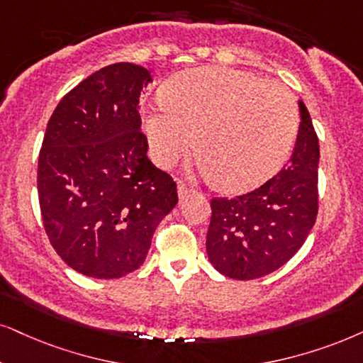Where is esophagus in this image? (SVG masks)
Returning a JSON list of instances; mask_svg holds the SVG:
<instances>
[{
  "label": "esophagus",
  "instance_id": "34e87169",
  "mask_svg": "<svg viewBox=\"0 0 363 363\" xmlns=\"http://www.w3.org/2000/svg\"><path fill=\"white\" fill-rule=\"evenodd\" d=\"M191 192H192L191 187L186 186V184H182V182L177 186V196H179V199H184V197L189 196Z\"/></svg>",
  "mask_w": 363,
  "mask_h": 363
}]
</instances>
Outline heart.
Here are the masks:
<instances>
[{
  "label": "heart",
  "instance_id": "b5f03b06",
  "mask_svg": "<svg viewBox=\"0 0 363 363\" xmlns=\"http://www.w3.org/2000/svg\"><path fill=\"white\" fill-rule=\"evenodd\" d=\"M164 105L144 117L149 152L174 166L196 139L197 159L224 191H247L274 176L290 155L300 116L284 86L228 67L177 73L164 85Z\"/></svg>",
  "mask_w": 363,
  "mask_h": 363
}]
</instances>
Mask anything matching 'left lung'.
Masks as SVG:
<instances>
[{"mask_svg": "<svg viewBox=\"0 0 363 363\" xmlns=\"http://www.w3.org/2000/svg\"><path fill=\"white\" fill-rule=\"evenodd\" d=\"M290 162L247 194L211 199L206 250L224 277L256 279L277 272L300 250L318 213V137L305 104Z\"/></svg>", "mask_w": 363, "mask_h": 363, "instance_id": "obj_1", "label": "left lung"}]
</instances>
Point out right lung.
I'll return each instance as SVG.
<instances>
[{
    "label": "right lung",
    "mask_w": 363,
    "mask_h": 363,
    "mask_svg": "<svg viewBox=\"0 0 363 363\" xmlns=\"http://www.w3.org/2000/svg\"><path fill=\"white\" fill-rule=\"evenodd\" d=\"M147 68L113 63L60 100L38 157L43 226L60 258L85 277L113 279L145 261L176 182L147 157L139 97Z\"/></svg>",
    "instance_id": "right-lung-1"
}]
</instances>
